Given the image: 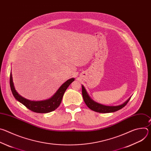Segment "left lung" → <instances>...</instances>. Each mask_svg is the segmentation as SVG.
I'll return each mask as SVG.
<instances>
[{"label":"left lung","mask_w":151,"mask_h":151,"mask_svg":"<svg viewBox=\"0 0 151 151\" xmlns=\"http://www.w3.org/2000/svg\"><path fill=\"white\" fill-rule=\"evenodd\" d=\"M82 96H83L84 102L86 104V105H87L91 110L95 111L96 112H99V113H111V112H116L123 108L132 97H130L124 103L118 106H106L94 101L90 97L87 91H86L83 85H82Z\"/></svg>","instance_id":"8db88e82"}]
</instances>
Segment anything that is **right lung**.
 <instances>
[{"label":"right lung","mask_w":151,"mask_h":151,"mask_svg":"<svg viewBox=\"0 0 151 151\" xmlns=\"http://www.w3.org/2000/svg\"><path fill=\"white\" fill-rule=\"evenodd\" d=\"M74 81L75 78H73L66 81L61 85V87L58 88L56 93L48 99L40 101H32L21 96L17 92L13 82L12 73L11 72L10 74L11 90L15 99L24 105L29 110L34 112L41 114H46L55 111L60 106L64 92L66 91L70 84Z\"/></svg>","instance_id":"1"}]
</instances>
